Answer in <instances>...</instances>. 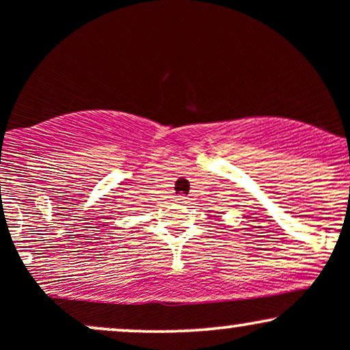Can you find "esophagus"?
I'll return each mask as SVG.
<instances>
[{"label": "esophagus", "instance_id": "esophagus-1", "mask_svg": "<svg viewBox=\"0 0 350 350\" xmlns=\"http://www.w3.org/2000/svg\"><path fill=\"white\" fill-rule=\"evenodd\" d=\"M176 200H178V202L183 204V202H186L187 198H186V196H178V198H176Z\"/></svg>", "mask_w": 350, "mask_h": 350}]
</instances>
